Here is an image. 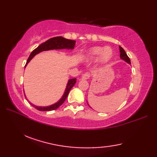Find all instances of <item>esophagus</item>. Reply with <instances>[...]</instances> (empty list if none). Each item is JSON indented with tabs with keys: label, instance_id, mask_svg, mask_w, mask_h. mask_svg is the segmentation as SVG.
<instances>
[{
	"label": "esophagus",
	"instance_id": "obj_1",
	"mask_svg": "<svg viewBox=\"0 0 157 157\" xmlns=\"http://www.w3.org/2000/svg\"><path fill=\"white\" fill-rule=\"evenodd\" d=\"M90 76V73H84V74H82V79H89Z\"/></svg>",
	"mask_w": 157,
	"mask_h": 157
}]
</instances>
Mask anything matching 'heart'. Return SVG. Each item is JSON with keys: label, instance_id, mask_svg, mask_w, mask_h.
<instances>
[{"label": "heart", "instance_id": "heart-1", "mask_svg": "<svg viewBox=\"0 0 157 157\" xmlns=\"http://www.w3.org/2000/svg\"><path fill=\"white\" fill-rule=\"evenodd\" d=\"M113 56V51L110 46H96L86 50L82 56V59L86 62H90L98 58L101 64L108 63Z\"/></svg>", "mask_w": 157, "mask_h": 157}]
</instances>
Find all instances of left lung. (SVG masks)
Listing matches in <instances>:
<instances>
[{
    "mask_svg": "<svg viewBox=\"0 0 157 157\" xmlns=\"http://www.w3.org/2000/svg\"><path fill=\"white\" fill-rule=\"evenodd\" d=\"M119 51H120V58H121L123 61H124L125 62L128 63V64H131V62H130V59L128 57V56L127 55L125 51H124L121 46H119Z\"/></svg>",
    "mask_w": 157,
    "mask_h": 157,
    "instance_id": "1",
    "label": "left lung"
}]
</instances>
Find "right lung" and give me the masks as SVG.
<instances>
[{
	"label": "right lung",
	"instance_id": "1",
	"mask_svg": "<svg viewBox=\"0 0 157 157\" xmlns=\"http://www.w3.org/2000/svg\"><path fill=\"white\" fill-rule=\"evenodd\" d=\"M75 40L66 39L65 38L62 37V36H57V37H54V38L49 39L47 41H46L45 42L42 43V44L38 46L37 48H36L35 50H34V51L32 52L30 55H29V58L27 60V62H26L25 67L27 66L28 63L31 60L34 58L36 55L38 54V53H40V52H41L42 51H50V50H61V49L73 50L75 47ZM76 79H77L76 78H73V79H69L67 82V86H66V88L65 90L64 94H63L62 97L60 98L59 101L55 102V104H52L51 105L46 106H36L34 104H32V103L29 102L28 100V101H29V104H31V105L32 106H34L35 109L39 110V111H52V110H55L57 108H59V106L65 102V99L67 98V97L70 90L73 88V86H74L76 83ZM25 98H26V96H25Z\"/></svg>",
	"mask_w": 157,
	"mask_h": 157
}]
</instances>
